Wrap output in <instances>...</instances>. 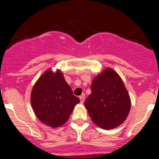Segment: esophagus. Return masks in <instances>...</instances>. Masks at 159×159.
Masks as SVG:
<instances>
[{
  "label": "esophagus",
  "instance_id": "obj_1",
  "mask_svg": "<svg viewBox=\"0 0 159 159\" xmlns=\"http://www.w3.org/2000/svg\"><path fill=\"white\" fill-rule=\"evenodd\" d=\"M79 98H80V102H81V103H84V94H82V95L80 96Z\"/></svg>",
  "mask_w": 159,
  "mask_h": 159
}]
</instances>
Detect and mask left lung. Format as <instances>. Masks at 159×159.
Returning a JSON list of instances; mask_svg holds the SVG:
<instances>
[{
  "mask_svg": "<svg viewBox=\"0 0 159 159\" xmlns=\"http://www.w3.org/2000/svg\"><path fill=\"white\" fill-rule=\"evenodd\" d=\"M91 89L84 106L93 122L105 130L122 124L129 115L131 99L117 72L107 68L94 78Z\"/></svg>",
  "mask_w": 159,
  "mask_h": 159,
  "instance_id": "obj_1",
  "label": "left lung"
}]
</instances>
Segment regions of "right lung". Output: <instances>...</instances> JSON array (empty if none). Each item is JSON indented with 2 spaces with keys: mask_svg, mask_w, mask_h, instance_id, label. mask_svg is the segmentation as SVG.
<instances>
[{
  "mask_svg": "<svg viewBox=\"0 0 159 159\" xmlns=\"http://www.w3.org/2000/svg\"><path fill=\"white\" fill-rule=\"evenodd\" d=\"M37 118L51 128L61 126L69 118L80 99L73 94L60 70H46L37 81L30 94Z\"/></svg>",
  "mask_w": 159,
  "mask_h": 159,
  "instance_id": "obj_1",
  "label": "right lung"
}]
</instances>
